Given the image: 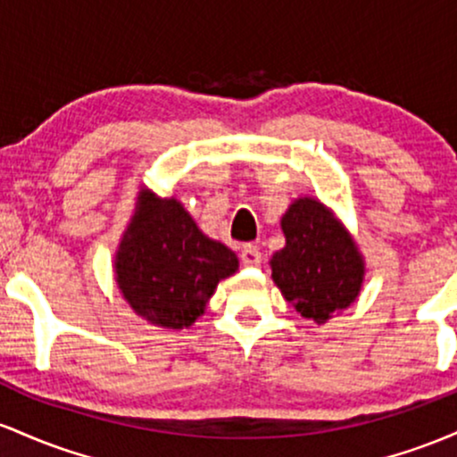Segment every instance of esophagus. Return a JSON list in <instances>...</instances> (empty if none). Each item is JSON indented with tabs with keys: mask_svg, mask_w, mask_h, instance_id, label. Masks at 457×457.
Masks as SVG:
<instances>
[{
	"mask_svg": "<svg viewBox=\"0 0 457 457\" xmlns=\"http://www.w3.org/2000/svg\"><path fill=\"white\" fill-rule=\"evenodd\" d=\"M242 263H244V268H256V265H261V250L256 248V245H253V244H248V245H244L242 248Z\"/></svg>",
	"mask_w": 457,
	"mask_h": 457,
	"instance_id": "obj_1",
	"label": "esophagus"
}]
</instances>
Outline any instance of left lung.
<instances>
[{
    "label": "left lung",
    "mask_w": 457,
    "mask_h": 457,
    "mask_svg": "<svg viewBox=\"0 0 457 457\" xmlns=\"http://www.w3.org/2000/svg\"><path fill=\"white\" fill-rule=\"evenodd\" d=\"M285 248L271 254V280L295 312L326 324L350 309L365 283V256L320 198L300 196L280 218Z\"/></svg>",
    "instance_id": "1"
}]
</instances>
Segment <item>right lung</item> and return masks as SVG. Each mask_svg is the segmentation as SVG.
Returning <instances> with one entry per match:
<instances>
[{
	"label": "right lung",
	"instance_id": "1",
	"mask_svg": "<svg viewBox=\"0 0 457 457\" xmlns=\"http://www.w3.org/2000/svg\"><path fill=\"white\" fill-rule=\"evenodd\" d=\"M237 270V254L207 237L177 196L140 187L114 256L116 287L137 317L168 330L192 328L220 280Z\"/></svg>",
	"mask_w": 457,
	"mask_h": 457
}]
</instances>
